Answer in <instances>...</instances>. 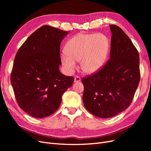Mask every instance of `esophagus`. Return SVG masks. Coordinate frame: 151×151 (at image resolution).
Instances as JSON below:
<instances>
[{
	"label": "esophagus",
	"mask_w": 151,
	"mask_h": 151,
	"mask_svg": "<svg viewBox=\"0 0 151 151\" xmlns=\"http://www.w3.org/2000/svg\"><path fill=\"white\" fill-rule=\"evenodd\" d=\"M81 81V78L79 76H75V78H74V82L75 83H78V82Z\"/></svg>",
	"instance_id": "34e87169"
}]
</instances>
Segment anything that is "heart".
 <instances>
[{
  "instance_id": "b5f03b06",
  "label": "heart",
  "mask_w": 151,
  "mask_h": 151,
  "mask_svg": "<svg viewBox=\"0 0 151 151\" xmlns=\"http://www.w3.org/2000/svg\"><path fill=\"white\" fill-rule=\"evenodd\" d=\"M109 48V40L103 34H77L68 41L66 52L61 55L62 64L72 72L77 62L81 61L82 70L87 74H94L103 65Z\"/></svg>"
}]
</instances>
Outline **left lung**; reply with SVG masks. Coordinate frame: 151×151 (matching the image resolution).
Returning <instances> with one entry per match:
<instances>
[{"mask_svg": "<svg viewBox=\"0 0 151 151\" xmlns=\"http://www.w3.org/2000/svg\"><path fill=\"white\" fill-rule=\"evenodd\" d=\"M109 27V59L99 71L82 79L85 108L102 118L115 116L129 106L140 79L137 50L120 27Z\"/></svg>", "mask_w": 151, "mask_h": 151, "instance_id": "8db88e82", "label": "left lung"}]
</instances>
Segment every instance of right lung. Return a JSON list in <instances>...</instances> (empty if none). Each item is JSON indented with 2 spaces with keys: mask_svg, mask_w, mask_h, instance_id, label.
<instances>
[{
  "mask_svg": "<svg viewBox=\"0 0 151 151\" xmlns=\"http://www.w3.org/2000/svg\"><path fill=\"white\" fill-rule=\"evenodd\" d=\"M68 33L43 26L27 38L16 55L11 83L18 105L31 116L52 115L73 84L74 77L59 70L60 43Z\"/></svg>",
  "mask_w": 151,
  "mask_h": 151,
  "instance_id": "add662e5",
  "label": "right lung"
}]
</instances>
